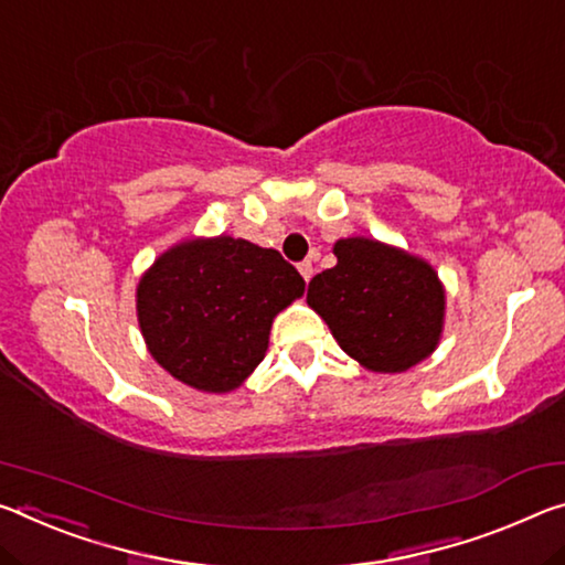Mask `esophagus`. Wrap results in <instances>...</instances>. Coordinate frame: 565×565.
I'll return each instance as SVG.
<instances>
[{
    "label": "esophagus",
    "instance_id": "34e87169",
    "mask_svg": "<svg viewBox=\"0 0 565 565\" xmlns=\"http://www.w3.org/2000/svg\"><path fill=\"white\" fill-rule=\"evenodd\" d=\"M299 271H301V276H303V281H309L311 276H315V264H311V262H301V264H299Z\"/></svg>",
    "mask_w": 565,
    "mask_h": 565
}]
</instances>
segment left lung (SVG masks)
Wrapping results in <instances>:
<instances>
[{
	"label": "left lung",
	"instance_id": "1",
	"mask_svg": "<svg viewBox=\"0 0 565 565\" xmlns=\"http://www.w3.org/2000/svg\"><path fill=\"white\" fill-rule=\"evenodd\" d=\"M337 266L309 281L307 301L339 347L370 372H405L435 352L445 289L407 250L354 236L334 244Z\"/></svg>",
	"mask_w": 565,
	"mask_h": 565
}]
</instances>
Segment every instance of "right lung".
Masks as SVG:
<instances>
[{"label":"right lung","instance_id":"1","mask_svg":"<svg viewBox=\"0 0 565 565\" xmlns=\"http://www.w3.org/2000/svg\"><path fill=\"white\" fill-rule=\"evenodd\" d=\"M303 294L279 250L244 238H188L138 284V324L153 360L201 392L241 387L262 364L271 321Z\"/></svg>","mask_w":565,"mask_h":565}]
</instances>
